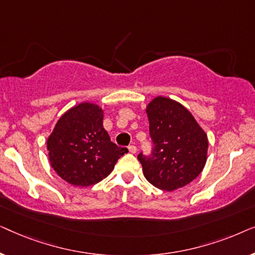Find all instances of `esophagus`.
Instances as JSON below:
<instances>
[{
  "instance_id": "esophagus-1",
  "label": "esophagus",
  "mask_w": 255,
  "mask_h": 255,
  "mask_svg": "<svg viewBox=\"0 0 255 255\" xmlns=\"http://www.w3.org/2000/svg\"><path fill=\"white\" fill-rule=\"evenodd\" d=\"M128 151H130L132 154H134V153H137V147H135L134 145H130L128 146Z\"/></svg>"
}]
</instances>
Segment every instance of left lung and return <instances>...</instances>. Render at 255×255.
<instances>
[{"mask_svg":"<svg viewBox=\"0 0 255 255\" xmlns=\"http://www.w3.org/2000/svg\"><path fill=\"white\" fill-rule=\"evenodd\" d=\"M152 152L138 154L146 180L173 191L196 179L207 162L208 137L182 104L158 96L146 108Z\"/></svg>","mask_w":255,"mask_h":255,"instance_id":"1","label":"left lung"}]
</instances>
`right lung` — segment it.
<instances>
[{"instance_id":"1","label":"right lung","mask_w":255,"mask_h":255,"mask_svg":"<svg viewBox=\"0 0 255 255\" xmlns=\"http://www.w3.org/2000/svg\"><path fill=\"white\" fill-rule=\"evenodd\" d=\"M51 166L66 182L93 186L109 175L128 148L110 140L103 128V110L81 103L65 113L47 139Z\"/></svg>"}]
</instances>
